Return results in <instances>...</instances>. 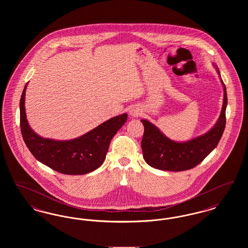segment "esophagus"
<instances>
[{
  "instance_id": "obj_1",
  "label": "esophagus",
  "mask_w": 248,
  "mask_h": 248,
  "mask_svg": "<svg viewBox=\"0 0 248 248\" xmlns=\"http://www.w3.org/2000/svg\"><path fill=\"white\" fill-rule=\"evenodd\" d=\"M130 114H131L133 117H138V116H140V110L139 108L134 107V108H132L130 109Z\"/></svg>"
}]
</instances>
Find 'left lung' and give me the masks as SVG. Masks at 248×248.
I'll return each mask as SVG.
<instances>
[{
  "label": "left lung",
  "instance_id": "obj_1",
  "mask_svg": "<svg viewBox=\"0 0 248 248\" xmlns=\"http://www.w3.org/2000/svg\"><path fill=\"white\" fill-rule=\"evenodd\" d=\"M217 73L220 72L217 68ZM223 105L217 124L204 135L186 142L171 140L147 120H141L144 125L141 149L146 163L152 167L165 171H184L199 165L212 152L220 140L226 125V107L228 103L226 86Z\"/></svg>",
  "mask_w": 248,
  "mask_h": 248
}]
</instances>
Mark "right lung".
<instances>
[{
    "label": "right lung",
    "instance_id": "right-lung-1",
    "mask_svg": "<svg viewBox=\"0 0 248 248\" xmlns=\"http://www.w3.org/2000/svg\"><path fill=\"white\" fill-rule=\"evenodd\" d=\"M24 87L20 98V128L24 141L38 161L65 175H84L103 164L113 136L126 122L124 113L109 119L77 139L59 141L38 136L28 124Z\"/></svg>",
    "mask_w": 248,
    "mask_h": 248
}]
</instances>
